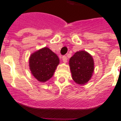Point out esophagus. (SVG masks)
I'll use <instances>...</instances> for the list:
<instances>
[{
	"instance_id": "34e87169",
	"label": "esophagus",
	"mask_w": 121,
	"mask_h": 121,
	"mask_svg": "<svg viewBox=\"0 0 121 121\" xmlns=\"http://www.w3.org/2000/svg\"><path fill=\"white\" fill-rule=\"evenodd\" d=\"M62 60H63V61L64 63L67 62V57H66V56H63Z\"/></svg>"
}]
</instances>
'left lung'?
Returning a JSON list of instances; mask_svg holds the SVG:
<instances>
[{
  "instance_id": "obj_1",
  "label": "left lung",
  "mask_w": 121,
  "mask_h": 121,
  "mask_svg": "<svg viewBox=\"0 0 121 121\" xmlns=\"http://www.w3.org/2000/svg\"><path fill=\"white\" fill-rule=\"evenodd\" d=\"M72 78L77 83L83 85L91 78L94 70L92 56L85 51H77L69 61Z\"/></svg>"
}]
</instances>
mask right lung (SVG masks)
<instances>
[{"label":"right lung","instance_id":"add662e5","mask_svg":"<svg viewBox=\"0 0 121 121\" xmlns=\"http://www.w3.org/2000/svg\"><path fill=\"white\" fill-rule=\"evenodd\" d=\"M59 63L58 56L49 48H44L31 55L29 67L33 75L39 82H44L53 77Z\"/></svg>","mask_w":121,"mask_h":121}]
</instances>
